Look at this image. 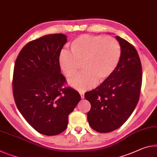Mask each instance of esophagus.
I'll return each mask as SVG.
<instances>
[{
	"instance_id": "1",
	"label": "esophagus",
	"mask_w": 157,
	"mask_h": 157,
	"mask_svg": "<svg viewBox=\"0 0 157 157\" xmlns=\"http://www.w3.org/2000/svg\"><path fill=\"white\" fill-rule=\"evenodd\" d=\"M79 94H80L82 99H84V92H80V93H79Z\"/></svg>"
}]
</instances>
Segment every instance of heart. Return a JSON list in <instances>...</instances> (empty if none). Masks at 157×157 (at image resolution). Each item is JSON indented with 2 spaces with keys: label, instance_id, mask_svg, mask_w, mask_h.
I'll use <instances>...</instances> for the list:
<instances>
[{
  "label": "heart",
  "instance_id": "b5f03b06",
  "mask_svg": "<svg viewBox=\"0 0 157 157\" xmlns=\"http://www.w3.org/2000/svg\"><path fill=\"white\" fill-rule=\"evenodd\" d=\"M71 53L62 51L59 64L66 78H73L78 72V63H82L83 73L71 82L75 89L84 91L103 82L112 76L119 63L121 47L115 39L103 36L84 34L70 44Z\"/></svg>",
  "mask_w": 157,
  "mask_h": 157
}]
</instances>
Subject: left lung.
Masks as SVG:
<instances>
[{"instance_id": "1", "label": "left lung", "mask_w": 157, "mask_h": 157, "mask_svg": "<svg viewBox=\"0 0 157 157\" xmlns=\"http://www.w3.org/2000/svg\"><path fill=\"white\" fill-rule=\"evenodd\" d=\"M121 47V57L112 76L94 90L86 92L91 103L87 119L91 128L109 133L120 127L135 110L142 85V66L132 44L116 36Z\"/></svg>"}]
</instances>
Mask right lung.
I'll return each mask as SVG.
<instances>
[{"label": "right lung", "instance_id": "add662e5", "mask_svg": "<svg viewBox=\"0 0 157 157\" xmlns=\"http://www.w3.org/2000/svg\"><path fill=\"white\" fill-rule=\"evenodd\" d=\"M66 35L50 34L25 45L14 64L13 95L17 108L35 130L45 136L63 132L68 115L81 99L78 91L63 87L59 56Z\"/></svg>", "mask_w": 157, "mask_h": 157}]
</instances>
